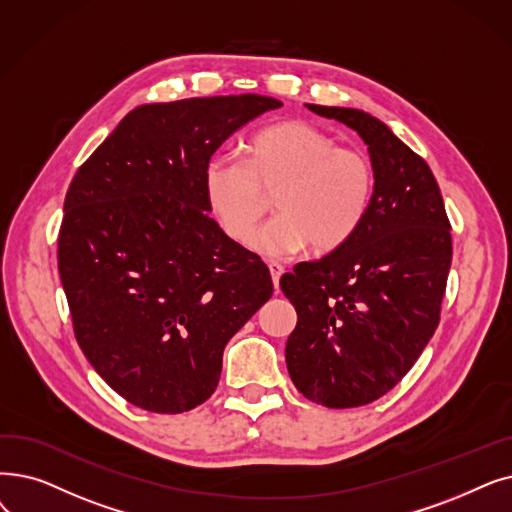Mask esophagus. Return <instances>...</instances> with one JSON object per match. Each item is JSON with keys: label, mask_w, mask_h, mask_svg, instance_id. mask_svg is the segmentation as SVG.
<instances>
[{"label": "esophagus", "mask_w": 512, "mask_h": 512, "mask_svg": "<svg viewBox=\"0 0 512 512\" xmlns=\"http://www.w3.org/2000/svg\"><path fill=\"white\" fill-rule=\"evenodd\" d=\"M268 268H270V274H272V280H274V286L278 288V282H280V276L284 274V265L282 263H276V261H272L270 265H268Z\"/></svg>", "instance_id": "obj_1"}]
</instances>
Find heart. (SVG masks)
<instances>
[{
	"mask_svg": "<svg viewBox=\"0 0 512 512\" xmlns=\"http://www.w3.org/2000/svg\"><path fill=\"white\" fill-rule=\"evenodd\" d=\"M247 159L217 154L205 169V192L224 232L249 244L275 196L281 215L251 242L265 257H286L305 244L330 253L360 230L374 192L364 152L341 148L305 121L259 131Z\"/></svg>",
	"mask_w": 512,
	"mask_h": 512,
	"instance_id": "heart-1",
	"label": "heart"
}]
</instances>
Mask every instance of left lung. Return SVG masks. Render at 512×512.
Segmentation results:
<instances>
[{"label": "left lung", "mask_w": 512, "mask_h": 512, "mask_svg": "<svg viewBox=\"0 0 512 512\" xmlns=\"http://www.w3.org/2000/svg\"><path fill=\"white\" fill-rule=\"evenodd\" d=\"M307 108L360 133L374 192L360 230L343 247L280 278L297 309L286 368L311 402L358 408L402 381L433 337L452 226L429 165L385 123L355 108Z\"/></svg>", "instance_id": "left-lung-1"}]
</instances>
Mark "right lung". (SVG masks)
I'll return each mask as SVG.
<instances>
[{"mask_svg":"<svg viewBox=\"0 0 512 512\" xmlns=\"http://www.w3.org/2000/svg\"><path fill=\"white\" fill-rule=\"evenodd\" d=\"M280 106L257 94L138 106L73 177L58 272L75 339L133 406L207 402L226 343L272 297L268 265L211 219L205 169L236 129Z\"/></svg>","mask_w":512,"mask_h":512,"instance_id":"add662e5","label":"right lung"}]
</instances>
